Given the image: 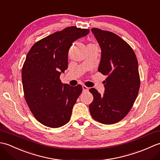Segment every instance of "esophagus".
<instances>
[{"mask_svg":"<svg viewBox=\"0 0 160 160\" xmlns=\"http://www.w3.org/2000/svg\"><path fill=\"white\" fill-rule=\"evenodd\" d=\"M82 89H83V91H87L88 90H89V88L86 87L85 85H83L82 86Z\"/></svg>","mask_w":160,"mask_h":160,"instance_id":"esophagus-1","label":"esophagus"}]
</instances>
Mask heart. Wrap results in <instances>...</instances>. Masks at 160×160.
Instances as JSON below:
<instances>
[{"mask_svg": "<svg viewBox=\"0 0 160 160\" xmlns=\"http://www.w3.org/2000/svg\"><path fill=\"white\" fill-rule=\"evenodd\" d=\"M89 45H91V44H89Z\"/></svg>", "mask_w": 160, "mask_h": 160, "instance_id": "obj_1", "label": "heart"}]
</instances>
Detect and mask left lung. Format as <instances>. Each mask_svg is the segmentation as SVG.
<instances>
[{"label":"left lung","instance_id":"8db88e82","mask_svg":"<svg viewBox=\"0 0 160 160\" xmlns=\"http://www.w3.org/2000/svg\"><path fill=\"white\" fill-rule=\"evenodd\" d=\"M91 32L102 51L98 71L107 78L102 96L94 88L89 89L93 96L89 111L102 124H115L128 114L138 97L140 87L138 60L131 46L115 33L97 28Z\"/></svg>","mask_w":160,"mask_h":160}]
</instances>
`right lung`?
I'll use <instances>...</instances> for the list:
<instances>
[{
  "mask_svg": "<svg viewBox=\"0 0 160 160\" xmlns=\"http://www.w3.org/2000/svg\"><path fill=\"white\" fill-rule=\"evenodd\" d=\"M89 33V29L68 27L36 42L26 56L22 69L24 96L33 116L46 127L58 128L70 120L82 87L62 84L60 76L68 67L72 43Z\"/></svg>",
  "mask_w": 160,
  "mask_h": 160,
  "instance_id": "obj_1",
  "label": "right lung"
}]
</instances>
